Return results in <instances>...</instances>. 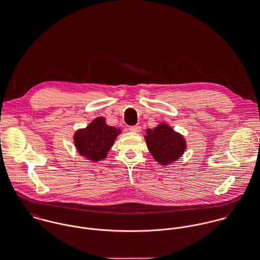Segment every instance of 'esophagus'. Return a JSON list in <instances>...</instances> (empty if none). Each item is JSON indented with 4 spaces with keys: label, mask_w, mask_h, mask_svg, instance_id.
Instances as JSON below:
<instances>
[{
    "label": "esophagus",
    "mask_w": 260,
    "mask_h": 260,
    "mask_svg": "<svg viewBox=\"0 0 260 260\" xmlns=\"http://www.w3.org/2000/svg\"><path fill=\"white\" fill-rule=\"evenodd\" d=\"M129 131L134 132V133H138L141 131V127L139 125H133V126H129Z\"/></svg>",
    "instance_id": "obj_1"
}]
</instances>
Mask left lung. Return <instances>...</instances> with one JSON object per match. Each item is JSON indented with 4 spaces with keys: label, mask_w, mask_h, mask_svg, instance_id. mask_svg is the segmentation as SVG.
I'll list each match as a JSON object with an SVG mask.
<instances>
[{
    "label": "left lung",
    "mask_w": 260,
    "mask_h": 260,
    "mask_svg": "<svg viewBox=\"0 0 260 260\" xmlns=\"http://www.w3.org/2000/svg\"><path fill=\"white\" fill-rule=\"evenodd\" d=\"M145 140L153 158L161 165H168L178 160L186 149L184 137L175 132L167 124H160L154 129H147Z\"/></svg>",
    "instance_id": "1"
}]
</instances>
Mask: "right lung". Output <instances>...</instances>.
<instances>
[{
	"instance_id": "obj_1",
	"label": "right lung",
	"mask_w": 260,
	"mask_h": 260,
	"mask_svg": "<svg viewBox=\"0 0 260 260\" xmlns=\"http://www.w3.org/2000/svg\"><path fill=\"white\" fill-rule=\"evenodd\" d=\"M119 133L120 129L108 126L105 119L98 117L86 128L76 131L74 143L81 155L96 162L106 158Z\"/></svg>"
}]
</instances>
